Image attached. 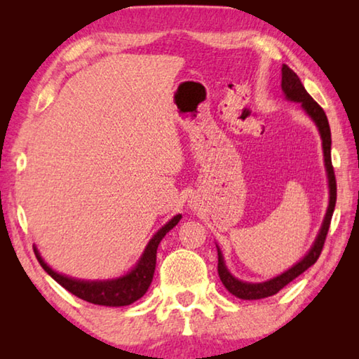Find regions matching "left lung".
<instances>
[{
  "label": "left lung",
  "instance_id": "8db88e82",
  "mask_svg": "<svg viewBox=\"0 0 359 359\" xmlns=\"http://www.w3.org/2000/svg\"><path fill=\"white\" fill-rule=\"evenodd\" d=\"M282 90L285 93V98L294 102H301L304 111L307 112L309 117H311L315 121V125L318 126L321 144H323V156H325V166L327 172V182H330V204H327L325 220H323V224H321L317 239H315L312 248L309 250L306 257H304L299 263H296L291 269L285 271L283 274L271 278V280L267 282L248 283V282L238 280V278L229 274L226 266H224L220 248L217 247L218 276H220V280L224 285V288H226L231 294L239 297V299H263V297L276 294L283 287H287L290 282H293L297 276H301L304 271H307L312 264L317 263L320 253L323 250L326 234L327 231H330L334 208H336L337 187H336V175H334V168L331 163V130H330V123H327L326 114L323 109L320 107L318 102L306 92V88H304V85L301 83L299 77H297L296 72L291 68H288L287 65L282 66Z\"/></svg>",
  "mask_w": 359,
  "mask_h": 359
}]
</instances>
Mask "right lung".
Wrapping results in <instances>:
<instances>
[{
	"label": "right lung",
	"instance_id": "obj_1",
	"mask_svg": "<svg viewBox=\"0 0 359 359\" xmlns=\"http://www.w3.org/2000/svg\"><path fill=\"white\" fill-rule=\"evenodd\" d=\"M182 215H175L171 218L165 226L158 229L154 238L145 247L141 259L137 261V264L133 267L128 274L118 278H112V280H77V278H71L58 274L52 269L50 266H47L44 259L41 258L38 248L34 247V255L38 258L39 264L42 266L48 276L53 280H57L65 290H68L81 299L98 304V306H107V307H121V306H130L145 294V291L149 290L151 278H154L155 264H156V248L161 239L165 238L166 233H169L175 224L179 223Z\"/></svg>",
	"mask_w": 359,
	"mask_h": 359
}]
</instances>
